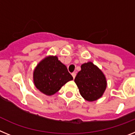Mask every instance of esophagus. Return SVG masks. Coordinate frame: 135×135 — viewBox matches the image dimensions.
<instances>
[{"label": "esophagus", "mask_w": 135, "mask_h": 135, "mask_svg": "<svg viewBox=\"0 0 135 135\" xmlns=\"http://www.w3.org/2000/svg\"><path fill=\"white\" fill-rule=\"evenodd\" d=\"M71 76H72V77H73L74 79L75 77H76V73H75V72H73V73L71 74Z\"/></svg>", "instance_id": "obj_1"}]
</instances>
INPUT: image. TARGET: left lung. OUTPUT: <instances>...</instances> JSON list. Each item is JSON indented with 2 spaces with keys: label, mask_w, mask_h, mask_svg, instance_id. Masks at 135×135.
I'll return each instance as SVG.
<instances>
[{
  "label": "left lung",
  "mask_w": 135,
  "mask_h": 135,
  "mask_svg": "<svg viewBox=\"0 0 135 135\" xmlns=\"http://www.w3.org/2000/svg\"><path fill=\"white\" fill-rule=\"evenodd\" d=\"M74 82L81 96L88 101L101 98L108 85L103 71L91 61L81 65V70L76 75Z\"/></svg>",
  "instance_id": "1"
}]
</instances>
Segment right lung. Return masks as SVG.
<instances>
[{"instance_id":"add662e5","label":"right lung","mask_w":135,"mask_h":135,"mask_svg":"<svg viewBox=\"0 0 135 135\" xmlns=\"http://www.w3.org/2000/svg\"><path fill=\"white\" fill-rule=\"evenodd\" d=\"M73 80L67 67L57 56L49 55L37 64L33 72L35 86L48 96L54 95L67 82Z\"/></svg>"}]
</instances>
